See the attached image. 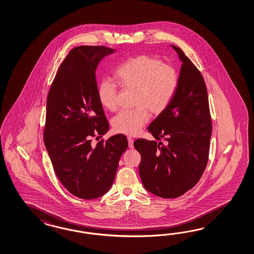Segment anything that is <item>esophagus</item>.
I'll use <instances>...</instances> for the list:
<instances>
[{"label":"esophagus","instance_id":"1","mask_svg":"<svg viewBox=\"0 0 254 254\" xmlns=\"http://www.w3.org/2000/svg\"><path fill=\"white\" fill-rule=\"evenodd\" d=\"M127 141H128V147H129L130 149H133V148H134V145H133V139H132V137H127Z\"/></svg>","mask_w":254,"mask_h":254}]
</instances>
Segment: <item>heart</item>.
<instances>
[{"label":"heart","instance_id":"obj_1","mask_svg":"<svg viewBox=\"0 0 254 254\" xmlns=\"http://www.w3.org/2000/svg\"><path fill=\"white\" fill-rule=\"evenodd\" d=\"M116 78L125 90H134L135 109L120 111L112 119L117 133L128 136L138 134L149 121V113L158 116L173 100L179 86L178 71L170 64L151 55H137L116 70ZM118 89L115 84L103 81L98 88V99L103 108L111 112L117 108Z\"/></svg>","mask_w":254,"mask_h":254}]
</instances>
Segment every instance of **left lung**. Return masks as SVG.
Wrapping results in <instances>:
<instances>
[{
  "label": "left lung",
  "mask_w": 254,
  "mask_h": 254,
  "mask_svg": "<svg viewBox=\"0 0 254 254\" xmlns=\"http://www.w3.org/2000/svg\"><path fill=\"white\" fill-rule=\"evenodd\" d=\"M182 64L178 89L168 107L149 126L158 140L138 138L140 179L148 191L178 198L199 182L208 163L212 119L204 79L181 49L172 45Z\"/></svg>",
  "instance_id": "8db88e82"
}]
</instances>
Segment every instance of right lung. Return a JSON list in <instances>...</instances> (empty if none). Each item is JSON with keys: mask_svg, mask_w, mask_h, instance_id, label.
Here are the masks:
<instances>
[{"mask_svg": "<svg viewBox=\"0 0 254 254\" xmlns=\"http://www.w3.org/2000/svg\"><path fill=\"white\" fill-rule=\"evenodd\" d=\"M105 46H78L69 52L51 85L43 140L57 178L75 197L96 199L109 191L128 142L117 134L102 137L109 123L98 99L96 71Z\"/></svg>", "mask_w": 254, "mask_h": 254, "instance_id": "right-lung-1", "label": "right lung"}]
</instances>
